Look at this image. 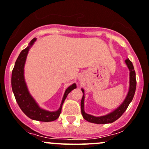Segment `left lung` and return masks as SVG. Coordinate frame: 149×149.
<instances>
[{
	"label": "left lung",
	"mask_w": 149,
	"mask_h": 149,
	"mask_svg": "<svg viewBox=\"0 0 149 149\" xmlns=\"http://www.w3.org/2000/svg\"><path fill=\"white\" fill-rule=\"evenodd\" d=\"M127 65L128 68H129L130 71V89L128 92L127 96L125 98V101L123 103L117 108L113 111L112 113L107 114L103 116H99V117H96V116H92V115L87 114L85 113L84 106V90L83 89H81L82 92H83V97H82L81 101V114L83 116L84 119L86 120L89 122H92V123L95 124H108V123H112V122H115L126 111L127 107L129 106L130 103L131 101L133 99L134 95H135V89H136V78H135V71L134 70L133 65H132V62L129 60L127 59L125 60Z\"/></svg>",
	"instance_id": "left-lung-1"
}]
</instances>
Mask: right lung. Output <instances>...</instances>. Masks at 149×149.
<instances>
[{
  "label": "right lung",
  "mask_w": 149,
  "mask_h": 149,
  "mask_svg": "<svg viewBox=\"0 0 149 149\" xmlns=\"http://www.w3.org/2000/svg\"><path fill=\"white\" fill-rule=\"evenodd\" d=\"M36 41V38H33L30 41V45L20 52L12 70L11 87H12V91L14 92L17 102L26 116L33 120L40 121V122H52V121L56 120L60 116L62 111V106H63L65 100L67 97L68 95L73 89H76V84H73L66 89L60 108L57 111L50 112V111L41 109L38 106V104L36 103V101L30 96L24 79V65L26 57H27L29 49Z\"/></svg>",
  "instance_id": "1"
}]
</instances>
